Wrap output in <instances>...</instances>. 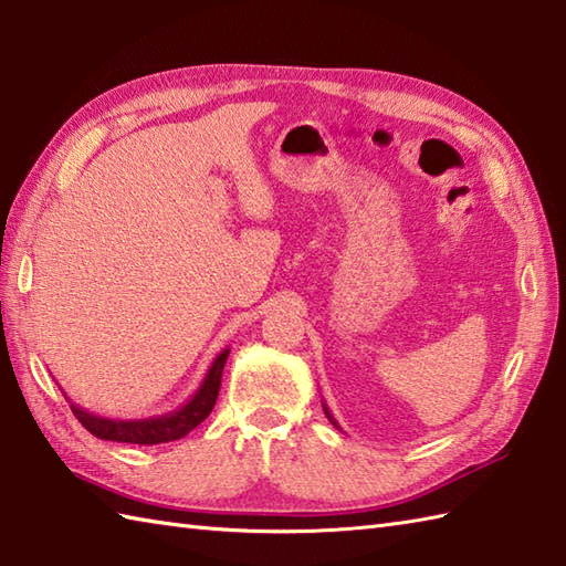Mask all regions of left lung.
<instances>
[{
	"mask_svg": "<svg viewBox=\"0 0 566 566\" xmlns=\"http://www.w3.org/2000/svg\"><path fill=\"white\" fill-rule=\"evenodd\" d=\"M323 413H326V416H328V420H331V423H333L335 428H340V426H338V420H335V418H333V413H331V408H328V403H323Z\"/></svg>",
	"mask_w": 566,
	"mask_h": 566,
	"instance_id": "left-lung-1",
	"label": "left lung"
}]
</instances>
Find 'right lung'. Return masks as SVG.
Returning <instances> with one entry per match:
<instances>
[{
  "label": "right lung",
  "mask_w": 566,
  "mask_h": 566,
  "mask_svg": "<svg viewBox=\"0 0 566 566\" xmlns=\"http://www.w3.org/2000/svg\"><path fill=\"white\" fill-rule=\"evenodd\" d=\"M228 353L231 350L226 347L223 353L216 355V359L207 371V377H203V381L199 384L195 396H191L185 406H179L172 413L122 420V418H104L97 413H90L72 401H70V408H72V413L77 416L80 423L99 440L130 442V444H160V442L179 440V438H185L189 430H195L201 420L211 413L216 396H219V389H221V375H223V365L228 359Z\"/></svg>",
  "instance_id": "right-lung-1"
}]
</instances>
